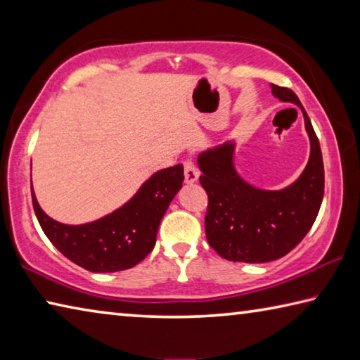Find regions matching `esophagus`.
I'll use <instances>...</instances> for the list:
<instances>
[{
	"label": "esophagus",
	"instance_id": "esophagus-1",
	"mask_svg": "<svg viewBox=\"0 0 360 360\" xmlns=\"http://www.w3.org/2000/svg\"><path fill=\"white\" fill-rule=\"evenodd\" d=\"M198 168L195 167V163L191 160V158H187V160L184 162V178H186V182L187 184H192V182H195L198 179Z\"/></svg>",
	"mask_w": 360,
	"mask_h": 360
}]
</instances>
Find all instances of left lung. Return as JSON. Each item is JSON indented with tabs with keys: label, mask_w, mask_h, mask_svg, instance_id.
Instances as JSON below:
<instances>
[{
	"label": "left lung",
	"mask_w": 360,
	"mask_h": 360,
	"mask_svg": "<svg viewBox=\"0 0 360 360\" xmlns=\"http://www.w3.org/2000/svg\"><path fill=\"white\" fill-rule=\"evenodd\" d=\"M271 92L302 108L311 143L308 165L294 184L283 191L249 186L235 172L233 144L198 155L200 184L208 195L206 240L231 262L264 264L284 257L313 227L324 197V163L311 120L290 89L271 84Z\"/></svg>",
	"instance_id": "left-lung-1"
}]
</instances>
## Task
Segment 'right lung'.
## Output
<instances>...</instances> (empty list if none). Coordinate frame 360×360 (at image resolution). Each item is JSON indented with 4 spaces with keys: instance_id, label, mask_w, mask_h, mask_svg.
<instances>
[{
    "instance_id": "obj_1",
    "label": "right lung",
    "mask_w": 360,
    "mask_h": 360,
    "mask_svg": "<svg viewBox=\"0 0 360 360\" xmlns=\"http://www.w3.org/2000/svg\"><path fill=\"white\" fill-rule=\"evenodd\" d=\"M182 181L181 163L160 169L129 203L90 224L53 221L39 208L32 191L33 208L42 231L65 257L94 273L122 271L139 264L154 249L158 225Z\"/></svg>"
}]
</instances>
